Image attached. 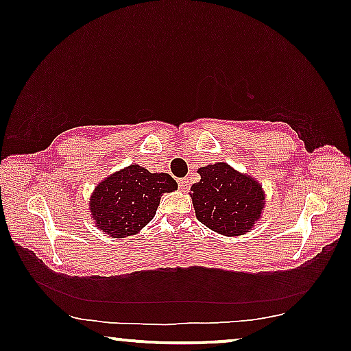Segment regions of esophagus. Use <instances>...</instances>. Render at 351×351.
I'll list each match as a JSON object with an SVG mask.
<instances>
[{
  "label": "esophagus",
  "instance_id": "obj_1",
  "mask_svg": "<svg viewBox=\"0 0 351 351\" xmlns=\"http://www.w3.org/2000/svg\"><path fill=\"white\" fill-rule=\"evenodd\" d=\"M178 184H180L181 190H187L190 187V181L187 180V178H181V180H178Z\"/></svg>",
  "mask_w": 351,
  "mask_h": 351
}]
</instances>
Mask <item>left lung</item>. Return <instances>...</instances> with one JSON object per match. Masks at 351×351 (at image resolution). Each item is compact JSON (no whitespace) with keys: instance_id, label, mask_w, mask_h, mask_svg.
<instances>
[{"instance_id":"obj_1","label":"left lung","mask_w":351,"mask_h":351,"mask_svg":"<svg viewBox=\"0 0 351 351\" xmlns=\"http://www.w3.org/2000/svg\"><path fill=\"white\" fill-rule=\"evenodd\" d=\"M198 173L201 180L189 193L198 221L226 237L251 232L266 204L261 184L226 162L199 167Z\"/></svg>"}]
</instances>
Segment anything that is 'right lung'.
I'll return each mask as SVG.
<instances>
[{"instance_id":"1","label":"right lung","mask_w":351,"mask_h":351,"mask_svg":"<svg viewBox=\"0 0 351 351\" xmlns=\"http://www.w3.org/2000/svg\"><path fill=\"white\" fill-rule=\"evenodd\" d=\"M178 189L169 173H150L132 164L100 181L90 198V215L96 228L111 239L138 234L152 221L164 193Z\"/></svg>"}]
</instances>
